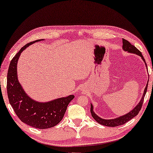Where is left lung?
I'll return each mask as SVG.
<instances>
[{"instance_id": "8db88e82", "label": "left lung", "mask_w": 153, "mask_h": 153, "mask_svg": "<svg viewBox=\"0 0 153 153\" xmlns=\"http://www.w3.org/2000/svg\"><path fill=\"white\" fill-rule=\"evenodd\" d=\"M123 49L124 51L129 52V53H135L137 55V56L141 57L142 59H143V61L145 62V64H146V61H145V59L144 58L143 56H142L141 52H140L134 45L130 43L128 41H127V40L124 39H123ZM147 88H148V84L146 85V87H145L144 91V94L142 97V99L140 100L138 104H137V106L135 107L133 110H132V111L128 112L127 114L123 115V116H121L120 117H118V118H116L114 119H102L97 116V115L94 112V106H92V104H91V110H90V111H91V114L92 115V117H93V118L96 120L98 123L103 125V126H108V127H117V126H121V125L126 123L127 121H129V120L133 119L134 117H135L136 115L138 114L139 112L142 108V104H143L144 99V96L145 95H146V91H147Z\"/></svg>"}]
</instances>
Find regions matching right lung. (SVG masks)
Instances as JSON below:
<instances>
[{
    "mask_svg": "<svg viewBox=\"0 0 153 153\" xmlns=\"http://www.w3.org/2000/svg\"><path fill=\"white\" fill-rule=\"evenodd\" d=\"M36 40L26 44L16 53L9 64L7 72V89L10 104L21 121L38 129H47L56 126L63 119L67 106L74 96L71 95L47 102H39L31 99L17 79V64L20 54Z\"/></svg>",
    "mask_w": 153,
    "mask_h": 153,
    "instance_id": "obj_1",
    "label": "right lung"
}]
</instances>
